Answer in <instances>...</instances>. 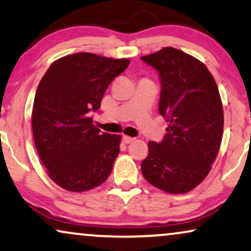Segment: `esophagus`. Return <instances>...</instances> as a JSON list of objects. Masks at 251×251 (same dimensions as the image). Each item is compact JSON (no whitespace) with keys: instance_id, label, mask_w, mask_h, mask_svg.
I'll list each match as a JSON object with an SVG mask.
<instances>
[{"instance_id":"esophagus-1","label":"esophagus","mask_w":251,"mask_h":251,"mask_svg":"<svg viewBox=\"0 0 251 251\" xmlns=\"http://www.w3.org/2000/svg\"><path fill=\"white\" fill-rule=\"evenodd\" d=\"M136 140V138H132V137H129V136H123V142L126 144H131Z\"/></svg>"}]
</instances>
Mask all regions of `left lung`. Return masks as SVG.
<instances>
[{"instance_id":"left-lung-1","label":"left lung","mask_w":251,"mask_h":251,"mask_svg":"<svg viewBox=\"0 0 251 251\" xmlns=\"http://www.w3.org/2000/svg\"><path fill=\"white\" fill-rule=\"evenodd\" d=\"M142 60L159 73V112L168 122L162 142L149 143L143 176L167 193H186L207 177L221 147L224 114L218 87L203 63L175 48Z\"/></svg>"}]
</instances>
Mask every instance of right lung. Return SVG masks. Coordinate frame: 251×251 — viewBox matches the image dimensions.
<instances>
[{
	"label": "right lung",
	"instance_id": "add662e5",
	"mask_svg": "<svg viewBox=\"0 0 251 251\" xmlns=\"http://www.w3.org/2000/svg\"><path fill=\"white\" fill-rule=\"evenodd\" d=\"M129 59L77 52L53 61L43 75L32 112L35 147L48 175L70 192L99 186L112 173L121 136L99 132L90 118Z\"/></svg>",
	"mask_w": 251,
	"mask_h": 251
}]
</instances>
